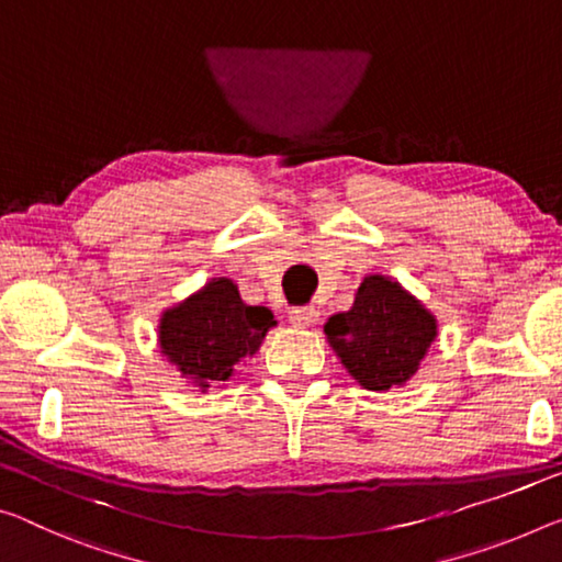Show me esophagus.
Masks as SVG:
<instances>
[{"mask_svg": "<svg viewBox=\"0 0 562 562\" xmlns=\"http://www.w3.org/2000/svg\"><path fill=\"white\" fill-rule=\"evenodd\" d=\"M288 317H290V325H295V327H310V325H315V323H317L319 310H315L313 305H305V307H292Z\"/></svg>", "mask_w": 562, "mask_h": 562, "instance_id": "esophagus-1", "label": "esophagus"}]
</instances>
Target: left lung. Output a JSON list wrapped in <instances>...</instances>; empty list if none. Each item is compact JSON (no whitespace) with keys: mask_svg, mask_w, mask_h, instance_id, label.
Returning <instances> with one entry per match:
<instances>
[{"mask_svg":"<svg viewBox=\"0 0 562 562\" xmlns=\"http://www.w3.org/2000/svg\"><path fill=\"white\" fill-rule=\"evenodd\" d=\"M325 335L362 387L390 390L415 375L438 325L397 282L370 274L352 310L327 319Z\"/></svg>","mask_w":562,"mask_h":562,"instance_id":"1","label":"left lung"}]
</instances>
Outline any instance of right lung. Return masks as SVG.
I'll list each match as a JSON object with an SVG mask.
<instances>
[{
	"label": "right lung",
	"mask_w": 562,
	"mask_h": 562,
	"mask_svg": "<svg viewBox=\"0 0 562 562\" xmlns=\"http://www.w3.org/2000/svg\"><path fill=\"white\" fill-rule=\"evenodd\" d=\"M272 325L270 310L245 305L235 284L220 278L167 310L159 323V345L182 375L210 387V382L229 380L235 362L255 355Z\"/></svg>",
	"instance_id": "1"
}]
</instances>
